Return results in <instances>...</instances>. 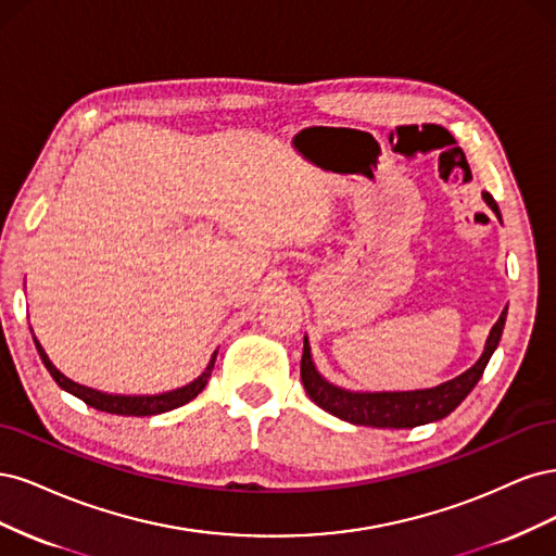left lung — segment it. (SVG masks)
Instances as JSON below:
<instances>
[{
  "label": "left lung",
  "mask_w": 556,
  "mask_h": 556,
  "mask_svg": "<svg viewBox=\"0 0 556 556\" xmlns=\"http://www.w3.org/2000/svg\"><path fill=\"white\" fill-rule=\"evenodd\" d=\"M482 199L494 210L496 217L501 219V212L492 193L482 191ZM506 314L508 307L501 312L498 320L494 324L485 353H482L480 361L462 376L453 381H445L437 388L429 390H410V392H349L328 383L324 376H320L312 363L309 342L304 337V351H302V363H300V376L302 386L307 390L314 404L326 408L328 414L342 418L353 425H367V427H383V429H402V427H418L432 420L445 418L451 410H455L462 400L469 395L480 381L482 371H485L494 349L498 346L501 332L506 326Z\"/></svg>",
  "instance_id": "obj_1"
}]
</instances>
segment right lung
Wrapping results in <instances>:
<instances>
[{"mask_svg":"<svg viewBox=\"0 0 556 556\" xmlns=\"http://www.w3.org/2000/svg\"><path fill=\"white\" fill-rule=\"evenodd\" d=\"M34 344H37V351L41 355L46 369L50 371L52 379L58 381L60 388L71 392V395L80 397L87 406H94L97 410H105V414H117V416H156V414H166V410H173L177 406L191 402L205 388L207 379L212 376L214 357H217V353H214L210 357L207 369L199 376V379H195L189 386H185V388H177V390L164 392V395H152V397H127V395H105V392H99V390H92V388H87V386L74 383L71 379H66V376L48 361V355H46V351L41 349V344L37 342V339H34Z\"/></svg>","mask_w":556,"mask_h":556,"instance_id":"1","label":"right lung"}]
</instances>
